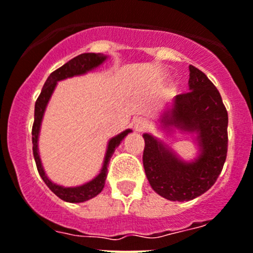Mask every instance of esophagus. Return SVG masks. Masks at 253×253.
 I'll return each instance as SVG.
<instances>
[{
    "instance_id": "esophagus-1",
    "label": "esophagus",
    "mask_w": 253,
    "mask_h": 253,
    "mask_svg": "<svg viewBox=\"0 0 253 253\" xmlns=\"http://www.w3.org/2000/svg\"><path fill=\"white\" fill-rule=\"evenodd\" d=\"M132 125H133V127L136 131L141 132V131H143V129H146L147 121L143 119V117H137V119H134L133 121H132Z\"/></svg>"
}]
</instances>
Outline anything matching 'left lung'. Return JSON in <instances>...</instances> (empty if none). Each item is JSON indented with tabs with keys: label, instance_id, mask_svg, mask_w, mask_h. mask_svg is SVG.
<instances>
[{
	"label": "left lung",
	"instance_id": "1",
	"mask_svg": "<svg viewBox=\"0 0 253 253\" xmlns=\"http://www.w3.org/2000/svg\"><path fill=\"white\" fill-rule=\"evenodd\" d=\"M189 91L176 95L162 111L159 128L195 134L198 156L185 161L158 137L143 133V167L157 194L188 202L208 192L224 167L227 153V111L220 92L207 75L189 65Z\"/></svg>",
	"mask_w": 253,
	"mask_h": 253
}]
</instances>
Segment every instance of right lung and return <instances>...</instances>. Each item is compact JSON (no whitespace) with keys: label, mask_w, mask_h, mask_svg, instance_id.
<instances>
[{"label":"right lung","mask_w":253,"mask_h":253,"mask_svg":"<svg viewBox=\"0 0 253 253\" xmlns=\"http://www.w3.org/2000/svg\"><path fill=\"white\" fill-rule=\"evenodd\" d=\"M107 58H109V56L100 53H84L73 58L72 60L65 63L63 67H60L59 69H56L55 72H53L49 75L46 82L44 83V86L43 89H42L41 95H39V97L37 99L36 106H34V124L33 128H32V143H33V156L37 164V169H38V173L39 175H41V178L43 179L44 183L48 185V188L50 189L56 197H59L61 200H64V202L84 203L86 202V200L92 199V198H95L97 194L101 193V190L105 186V180H106L107 176V167H109L110 159H111L115 149L120 146L121 141L127 136V134L131 133L132 129L127 128L125 129L124 132L117 134V136L110 138V141L107 142V148L106 153H105L102 168L101 170H100V173L97 174L94 179H91V180L87 181V183L83 184V185L63 186L59 185V184L56 183H53V181L49 179L45 170H44L43 164H42L41 156H39L38 141L39 133H41L42 121H43L44 117V112H45L49 100H50L51 95H53L54 90H55L56 85H58V82L69 79V78L73 77H79V75L86 74V73L99 68L102 63L106 61Z\"/></svg>","instance_id":"right-lung-1"}]
</instances>
